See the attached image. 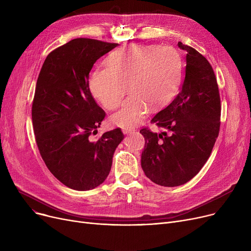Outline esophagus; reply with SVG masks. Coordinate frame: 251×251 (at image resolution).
I'll list each match as a JSON object with an SVG mask.
<instances>
[{"mask_svg": "<svg viewBox=\"0 0 251 251\" xmlns=\"http://www.w3.org/2000/svg\"><path fill=\"white\" fill-rule=\"evenodd\" d=\"M122 131H123V133H124V134H130V133L134 132V131H135V128H133V127H127V128H123V129H122Z\"/></svg>", "mask_w": 251, "mask_h": 251, "instance_id": "34e87169", "label": "esophagus"}]
</instances>
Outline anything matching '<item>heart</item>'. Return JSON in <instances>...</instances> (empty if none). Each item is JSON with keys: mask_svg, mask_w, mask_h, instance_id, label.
Returning <instances> with one entry per match:
<instances>
[{"mask_svg": "<svg viewBox=\"0 0 251 251\" xmlns=\"http://www.w3.org/2000/svg\"><path fill=\"white\" fill-rule=\"evenodd\" d=\"M107 67L97 68L89 78V90L105 109H114L127 90L131 95L111 120L120 127H132L149 113L174 97L181 80V59L172 47L128 45L110 55Z\"/></svg>", "mask_w": 251, "mask_h": 251, "instance_id": "obj_1", "label": "heart"}]
</instances>
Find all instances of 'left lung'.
<instances>
[{
    "label": "left lung",
    "mask_w": 251,
    "mask_h": 251,
    "mask_svg": "<svg viewBox=\"0 0 251 251\" xmlns=\"http://www.w3.org/2000/svg\"><path fill=\"white\" fill-rule=\"evenodd\" d=\"M186 51L185 78L176 98L152 119L164 132L143 128L144 174L157 185L179 186L191 180L208 160L220 131L221 100L208 61L193 48Z\"/></svg>",
    "instance_id": "1"
}]
</instances>
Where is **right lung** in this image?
I'll return each instance as SVG.
<instances>
[{
	"mask_svg": "<svg viewBox=\"0 0 251 251\" xmlns=\"http://www.w3.org/2000/svg\"><path fill=\"white\" fill-rule=\"evenodd\" d=\"M118 46L72 39L50 52L37 78L31 111L37 148L50 172L74 190L94 189L107 179L124 138L116 128L92 139L105 113L88 84L97 60Z\"/></svg>",
	"mask_w": 251,
	"mask_h": 251,
	"instance_id": "add662e5",
	"label": "right lung"
}]
</instances>
